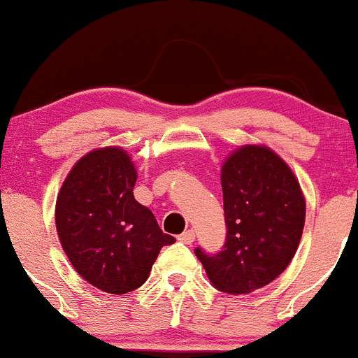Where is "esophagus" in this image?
<instances>
[{"mask_svg":"<svg viewBox=\"0 0 358 358\" xmlns=\"http://www.w3.org/2000/svg\"><path fill=\"white\" fill-rule=\"evenodd\" d=\"M179 240L182 243H186V245H191V243L194 242V231H193V229H186L184 233H180Z\"/></svg>","mask_w":358,"mask_h":358,"instance_id":"1","label":"esophagus"}]
</instances>
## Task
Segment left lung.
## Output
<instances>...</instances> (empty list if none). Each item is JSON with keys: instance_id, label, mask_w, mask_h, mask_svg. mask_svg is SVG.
Listing matches in <instances>:
<instances>
[{"instance_id": "obj_1", "label": "left lung", "mask_w": 358, "mask_h": 358, "mask_svg": "<svg viewBox=\"0 0 358 358\" xmlns=\"http://www.w3.org/2000/svg\"><path fill=\"white\" fill-rule=\"evenodd\" d=\"M226 240L215 254H194L208 280L228 294H249L273 282L294 257L306 203L298 179L273 151L243 146L222 165Z\"/></svg>"}]
</instances>
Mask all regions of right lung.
<instances>
[{
    "label": "right lung",
    "mask_w": 358,
    "mask_h": 358,
    "mask_svg": "<svg viewBox=\"0 0 358 358\" xmlns=\"http://www.w3.org/2000/svg\"><path fill=\"white\" fill-rule=\"evenodd\" d=\"M136 179L123 150L90 151L64 180L55 205L59 238L71 264L109 294L141 287L162 247L176 242L134 198Z\"/></svg>",
    "instance_id": "obj_1"
}]
</instances>
